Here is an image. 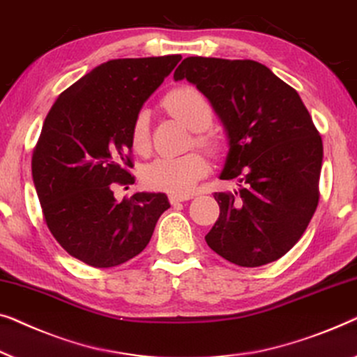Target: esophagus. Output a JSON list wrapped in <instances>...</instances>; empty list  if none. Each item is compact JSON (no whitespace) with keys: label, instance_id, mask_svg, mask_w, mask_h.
Wrapping results in <instances>:
<instances>
[{"label":"esophagus","instance_id":"34e87169","mask_svg":"<svg viewBox=\"0 0 357 357\" xmlns=\"http://www.w3.org/2000/svg\"><path fill=\"white\" fill-rule=\"evenodd\" d=\"M194 195L192 194H185V195H176V194H172L169 195V202H172L173 205H176L179 202H185V200L192 199Z\"/></svg>","mask_w":357,"mask_h":357}]
</instances>
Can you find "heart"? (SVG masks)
Returning <instances> with one entry per match:
<instances>
[{"instance_id":"obj_1","label":"heart","mask_w":357,"mask_h":357,"mask_svg":"<svg viewBox=\"0 0 357 357\" xmlns=\"http://www.w3.org/2000/svg\"><path fill=\"white\" fill-rule=\"evenodd\" d=\"M168 112L184 123L189 129L200 132L197 142L207 149H215V140L202 130L212 124L213 109L208 100L194 87H179L165 98ZM149 112L140 109L130 130V142L134 150L145 152L149 149ZM208 172V163L197 152L183 157H160L150 162L142 172L144 184L150 189L185 195L194 189L200 178Z\"/></svg>"}]
</instances>
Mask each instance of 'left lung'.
<instances>
[{
  "instance_id": "left-lung-1",
  "label": "left lung",
  "mask_w": 357,
  "mask_h": 357,
  "mask_svg": "<svg viewBox=\"0 0 357 357\" xmlns=\"http://www.w3.org/2000/svg\"><path fill=\"white\" fill-rule=\"evenodd\" d=\"M174 80L194 84L228 139L220 179L241 189L215 192L220 217L208 248L241 267H260L288 252L319 204L324 145L299 93L252 59L190 56Z\"/></svg>"
}]
</instances>
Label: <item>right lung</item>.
I'll return each mask as SVG.
<instances>
[{
  "label": "right lung",
  "mask_w": 357,
  "mask_h": 357,
  "mask_svg": "<svg viewBox=\"0 0 357 357\" xmlns=\"http://www.w3.org/2000/svg\"><path fill=\"white\" fill-rule=\"evenodd\" d=\"M181 54L112 59L64 90L50 109L32 157L45 222L69 255L97 268L142 252L167 194L116 200L113 183L132 184L130 130L147 98Z\"/></svg>",
  "instance_id": "right-lung-1"
}]
</instances>
